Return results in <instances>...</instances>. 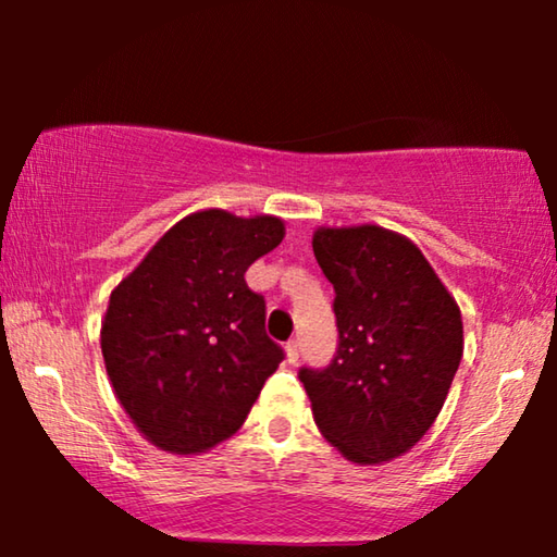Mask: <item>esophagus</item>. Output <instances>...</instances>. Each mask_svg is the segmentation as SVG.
Here are the masks:
<instances>
[{"instance_id":"34e87169","label":"esophagus","mask_w":557,"mask_h":557,"mask_svg":"<svg viewBox=\"0 0 557 557\" xmlns=\"http://www.w3.org/2000/svg\"><path fill=\"white\" fill-rule=\"evenodd\" d=\"M286 360H288V364L299 362V342H296V339H292L286 345Z\"/></svg>"}]
</instances>
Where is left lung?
Wrapping results in <instances>:
<instances>
[{
	"instance_id": "8db88e82",
	"label": "left lung",
	"mask_w": 557,
	"mask_h": 557,
	"mask_svg": "<svg viewBox=\"0 0 557 557\" xmlns=\"http://www.w3.org/2000/svg\"><path fill=\"white\" fill-rule=\"evenodd\" d=\"M311 246L339 330L330 368L299 372L314 423L347 461H393L444 408L463 352L459 304L421 248L387 227H317Z\"/></svg>"
}]
</instances>
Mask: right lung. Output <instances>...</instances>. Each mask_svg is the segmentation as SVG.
<instances>
[{
    "label": "right lung",
    "mask_w": 557,
    "mask_h": 557,
    "mask_svg": "<svg viewBox=\"0 0 557 557\" xmlns=\"http://www.w3.org/2000/svg\"><path fill=\"white\" fill-rule=\"evenodd\" d=\"M276 215L200 210L174 223L111 292L101 352L136 431L202 454L246 421L284 352L265 334L248 265L284 240Z\"/></svg>",
    "instance_id": "right-lung-1"
}]
</instances>
